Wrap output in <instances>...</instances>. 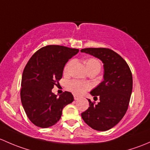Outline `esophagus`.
Wrapping results in <instances>:
<instances>
[{
	"mask_svg": "<svg viewBox=\"0 0 150 150\" xmlns=\"http://www.w3.org/2000/svg\"><path fill=\"white\" fill-rule=\"evenodd\" d=\"M74 100H79V97L77 96V95H74Z\"/></svg>",
	"mask_w": 150,
	"mask_h": 150,
	"instance_id": "1",
	"label": "esophagus"
}]
</instances>
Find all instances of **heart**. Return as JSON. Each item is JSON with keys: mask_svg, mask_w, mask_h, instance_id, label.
I'll return each instance as SVG.
<instances>
[{"mask_svg": "<svg viewBox=\"0 0 150 150\" xmlns=\"http://www.w3.org/2000/svg\"><path fill=\"white\" fill-rule=\"evenodd\" d=\"M71 64V61H69L67 64L65 66L64 69V73L66 74L68 71V69H69V66ZM85 65L86 69H87L88 71H100V69H101V64L99 62L97 59L93 58H88L85 61ZM68 87L70 89L71 91L74 92L75 94H79L83 93V92H85L86 90L89 89L90 86L89 84L84 82H81V81H77V80H72V81H69V84H68Z\"/></svg>", "mask_w": 150, "mask_h": 150, "instance_id": "obj_1", "label": "heart"}]
</instances>
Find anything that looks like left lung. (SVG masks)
Instances as JSON below:
<instances>
[{"instance_id": "8db88e82", "label": "left lung", "mask_w": 150, "mask_h": 150, "mask_svg": "<svg viewBox=\"0 0 150 150\" xmlns=\"http://www.w3.org/2000/svg\"><path fill=\"white\" fill-rule=\"evenodd\" d=\"M98 58L104 68L103 81L90 92L100 102L95 105L88 99L89 108L81 118L92 129L105 132L118 124L128 109L132 92V74L127 63L121 55L108 48L81 50Z\"/></svg>"}]
</instances>
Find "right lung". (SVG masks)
Masks as SVG:
<instances>
[{"label": "right lung", "instance_id": "right-lung-1", "mask_svg": "<svg viewBox=\"0 0 150 150\" xmlns=\"http://www.w3.org/2000/svg\"><path fill=\"white\" fill-rule=\"evenodd\" d=\"M79 49L47 45L38 50L26 65L21 78V100L32 123L40 128L53 126L61 118L63 108L74 101L71 92L57 96L54 85L60 81L66 63Z\"/></svg>", "mask_w": 150, "mask_h": 150}]
</instances>
